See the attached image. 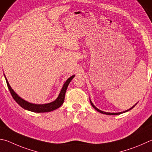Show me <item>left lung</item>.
Wrapping results in <instances>:
<instances>
[{"instance_id":"1","label":"left lung","mask_w":152,"mask_h":152,"mask_svg":"<svg viewBox=\"0 0 152 152\" xmlns=\"http://www.w3.org/2000/svg\"><path fill=\"white\" fill-rule=\"evenodd\" d=\"M90 104H91V105H92V107H94V108L95 110H97L98 112H99L102 113V114H106V115H118V114H122V113H125V112H126L129 111V110H132V109L134 107H135V106H136V105L137 104H136L134 105V106H132V107H130V108H129V110H126V111H124V112H118V113H110V112H106L102 111V110H99L98 108H97V107H96L94 106V104H92V102H91V100H90Z\"/></svg>"}]
</instances>
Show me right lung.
Listing matches in <instances>:
<instances>
[{
    "mask_svg": "<svg viewBox=\"0 0 152 152\" xmlns=\"http://www.w3.org/2000/svg\"><path fill=\"white\" fill-rule=\"evenodd\" d=\"M75 75H73L70 76L66 81L65 83L63 85V87L62 88L61 91L59 94L58 98L55 100L54 101L48 104H35L32 103H30L28 102L23 100V98H20V96H18L17 94H16L15 91H14L12 88L10 87V86L8 82L7 79L6 78V76H4L5 79H6V82L8 86V88H9V90L10 92L12 95V98L14 100L16 101V102H17L18 105L23 107V108L25 109L26 110H28V111H31L33 112H37V113H43V112H48L53 111V110L58 108L64 103V98H65V94L66 92L67 88L68 86V84H70L72 80L73 79Z\"/></svg>",
    "mask_w": 152,
    "mask_h": 152,
    "instance_id": "obj_1",
    "label": "right lung"
}]
</instances>
